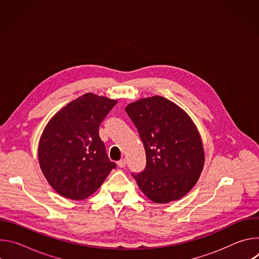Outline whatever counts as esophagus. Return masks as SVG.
<instances>
[{
    "instance_id": "esophagus-1",
    "label": "esophagus",
    "mask_w": 259,
    "mask_h": 259,
    "mask_svg": "<svg viewBox=\"0 0 259 259\" xmlns=\"http://www.w3.org/2000/svg\"><path fill=\"white\" fill-rule=\"evenodd\" d=\"M126 159H122V160H120L119 162H118V166L120 167V168H124L125 166H126Z\"/></svg>"
}]
</instances>
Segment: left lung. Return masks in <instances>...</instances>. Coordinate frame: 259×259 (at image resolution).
<instances>
[{"label": "left lung", "instance_id": "left-lung-1", "mask_svg": "<svg viewBox=\"0 0 259 259\" xmlns=\"http://www.w3.org/2000/svg\"><path fill=\"white\" fill-rule=\"evenodd\" d=\"M143 142L146 165L132 173L142 193L165 204L186 196L204 166V149L189 115L162 96L142 98L125 108Z\"/></svg>", "mask_w": 259, "mask_h": 259}]
</instances>
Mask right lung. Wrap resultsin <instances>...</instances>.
<instances>
[{"label": "right lung", "instance_id": "add662e5", "mask_svg": "<svg viewBox=\"0 0 259 259\" xmlns=\"http://www.w3.org/2000/svg\"><path fill=\"white\" fill-rule=\"evenodd\" d=\"M117 102L86 93L61 108L45 127L39 142V163L60 196L84 200L116 168L99 137V126Z\"/></svg>", "mask_w": 259, "mask_h": 259}]
</instances>
